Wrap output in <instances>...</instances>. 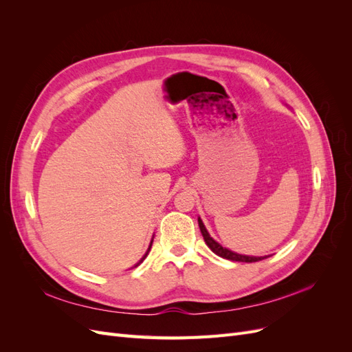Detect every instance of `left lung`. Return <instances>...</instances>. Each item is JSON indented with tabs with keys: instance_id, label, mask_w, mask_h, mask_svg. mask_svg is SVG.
I'll return each mask as SVG.
<instances>
[{
	"instance_id": "obj_1",
	"label": "left lung",
	"mask_w": 352,
	"mask_h": 352,
	"mask_svg": "<svg viewBox=\"0 0 352 352\" xmlns=\"http://www.w3.org/2000/svg\"><path fill=\"white\" fill-rule=\"evenodd\" d=\"M198 225H199V230L202 233V236H204V241L207 243V247L212 252H214L216 255H219V257H223V258L230 260V261H242V263H255V261H260V260L267 258V257H250V255H241V254L233 252V251H230L228 248H223L219 242H216L214 239L210 236V233L207 232L204 223H202L201 219H198Z\"/></svg>"
}]
</instances>
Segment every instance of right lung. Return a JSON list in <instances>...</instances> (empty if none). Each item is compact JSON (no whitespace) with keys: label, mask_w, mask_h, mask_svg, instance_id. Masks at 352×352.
I'll return each instance as SVG.
<instances>
[{"label":"right lung","mask_w":352,"mask_h":352,"mask_svg":"<svg viewBox=\"0 0 352 352\" xmlns=\"http://www.w3.org/2000/svg\"><path fill=\"white\" fill-rule=\"evenodd\" d=\"M151 245H153V242H151ZM151 245H150V248H151ZM150 248H148V251H150ZM146 254H148V252H146ZM146 254H145V257H146ZM145 257H144V258H145ZM144 258H142L140 263H142V261H144ZM140 263H138L136 265H140ZM136 265H135V267H136Z\"/></svg>","instance_id":"right-lung-1"}]
</instances>
